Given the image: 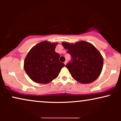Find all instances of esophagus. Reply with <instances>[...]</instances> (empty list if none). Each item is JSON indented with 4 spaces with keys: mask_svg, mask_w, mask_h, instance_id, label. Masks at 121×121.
<instances>
[{
    "mask_svg": "<svg viewBox=\"0 0 121 121\" xmlns=\"http://www.w3.org/2000/svg\"><path fill=\"white\" fill-rule=\"evenodd\" d=\"M66 64H67V61H65L64 62V64H65V65H66Z\"/></svg>",
    "mask_w": 121,
    "mask_h": 121,
    "instance_id": "obj_1",
    "label": "esophagus"
}]
</instances>
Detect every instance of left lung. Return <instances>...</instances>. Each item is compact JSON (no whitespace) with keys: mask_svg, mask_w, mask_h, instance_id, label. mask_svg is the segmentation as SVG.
<instances>
[{"mask_svg":"<svg viewBox=\"0 0 121 121\" xmlns=\"http://www.w3.org/2000/svg\"><path fill=\"white\" fill-rule=\"evenodd\" d=\"M62 45L72 56V61L65 65L72 77L81 84H90L97 80L104 64L103 57L97 48L85 41L62 42Z\"/></svg>","mask_w":121,"mask_h":121,"instance_id":"obj_1","label":"left lung"}]
</instances>
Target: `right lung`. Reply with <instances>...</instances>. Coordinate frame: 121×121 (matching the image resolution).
<instances>
[{
  "label": "right lung",
  "mask_w": 121,
  "mask_h": 121,
  "mask_svg": "<svg viewBox=\"0 0 121 121\" xmlns=\"http://www.w3.org/2000/svg\"><path fill=\"white\" fill-rule=\"evenodd\" d=\"M57 44L44 41L33 47L28 53L24 68L33 81L46 84L59 76L65 64L60 61V55L55 52Z\"/></svg>",
  "instance_id": "add662e5"
}]
</instances>
